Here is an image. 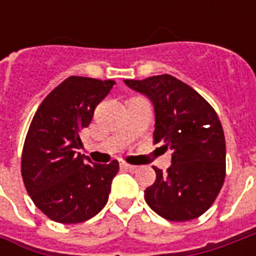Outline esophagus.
<instances>
[{
    "label": "esophagus",
    "instance_id": "obj_1",
    "mask_svg": "<svg viewBox=\"0 0 256 256\" xmlns=\"http://www.w3.org/2000/svg\"><path fill=\"white\" fill-rule=\"evenodd\" d=\"M120 168L126 170V172H134V170H136V166L128 164V163H120Z\"/></svg>",
    "mask_w": 256,
    "mask_h": 256
}]
</instances>
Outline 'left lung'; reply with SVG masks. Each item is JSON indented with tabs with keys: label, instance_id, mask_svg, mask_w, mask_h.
Wrapping results in <instances>:
<instances>
[{
	"label": "left lung",
	"instance_id": "8db88e82",
	"mask_svg": "<svg viewBox=\"0 0 256 256\" xmlns=\"http://www.w3.org/2000/svg\"><path fill=\"white\" fill-rule=\"evenodd\" d=\"M144 94L155 111V144L172 150L166 174L154 167L156 181L145 189V202L176 222L204 214L225 181L224 128L212 106L196 90L168 74L142 80L124 79Z\"/></svg>",
	"mask_w": 256,
	"mask_h": 256
}]
</instances>
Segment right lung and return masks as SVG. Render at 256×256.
<instances>
[{"label":"right lung","mask_w":256,"mask_h":256,"mask_svg":"<svg viewBox=\"0 0 256 256\" xmlns=\"http://www.w3.org/2000/svg\"><path fill=\"white\" fill-rule=\"evenodd\" d=\"M114 80L70 76L53 89L32 118L22 156V177L32 202L60 224L90 220L108 202L118 160L93 163L80 155V133Z\"/></svg>","instance_id":"obj_1"}]
</instances>
